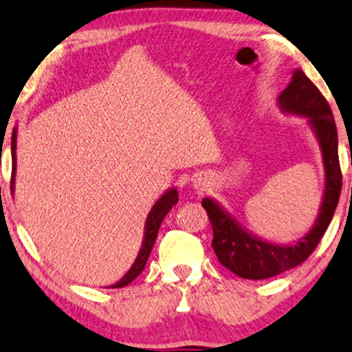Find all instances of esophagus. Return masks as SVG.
<instances>
[{
  "label": "esophagus",
  "mask_w": 352,
  "mask_h": 352,
  "mask_svg": "<svg viewBox=\"0 0 352 352\" xmlns=\"http://www.w3.org/2000/svg\"><path fill=\"white\" fill-rule=\"evenodd\" d=\"M204 177H196V179H194V186H196V188H204Z\"/></svg>",
  "instance_id": "1"
}]
</instances>
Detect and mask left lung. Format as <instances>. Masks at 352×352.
Returning <instances> with one entry per match:
<instances>
[{
  "instance_id": "left-lung-1",
  "label": "left lung",
  "mask_w": 352,
  "mask_h": 352,
  "mask_svg": "<svg viewBox=\"0 0 352 352\" xmlns=\"http://www.w3.org/2000/svg\"><path fill=\"white\" fill-rule=\"evenodd\" d=\"M277 106L284 114L307 119V124L322 150L324 189L314 227L309 230V233L287 245L263 240L261 236L243 227L219 201L204 197L202 207L209 215L214 232L212 248L220 264L243 279H269L305 261L327 232L341 194L338 130L323 94L305 73L297 68L292 72V80L287 88L277 98Z\"/></svg>"
}]
</instances>
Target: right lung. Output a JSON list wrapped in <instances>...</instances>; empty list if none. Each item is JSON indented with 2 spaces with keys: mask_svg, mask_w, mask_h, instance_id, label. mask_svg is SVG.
Here are the masks:
<instances>
[{
  "mask_svg": "<svg viewBox=\"0 0 352 352\" xmlns=\"http://www.w3.org/2000/svg\"><path fill=\"white\" fill-rule=\"evenodd\" d=\"M16 140H17V127L12 129V137H11V155H12V184H11V192L14 194V176H16ZM177 204V189L173 186L168 190H164L163 196L158 199L151 207V210L148 212L145 220V228H143V240H142V246L140 251H138L135 261H133L132 267L125 272L122 279L116 284L111 285V289H119V287H125L132 282L138 274L145 269V264L148 261V256L153 250L155 240L158 236V230L160 225H162L163 219L166 217L169 210L173 209V206Z\"/></svg>",
  "mask_w": 352,
  "mask_h": 352,
  "instance_id": "obj_1",
  "label": "right lung"
}]
</instances>
